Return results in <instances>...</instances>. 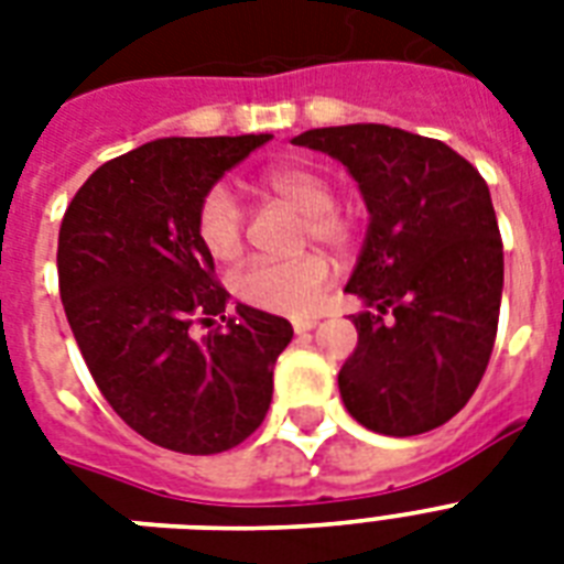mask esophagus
I'll list each match as a JSON object with an SVG mask.
<instances>
[{"label":"esophagus","mask_w":564,"mask_h":564,"mask_svg":"<svg viewBox=\"0 0 564 564\" xmlns=\"http://www.w3.org/2000/svg\"><path fill=\"white\" fill-rule=\"evenodd\" d=\"M292 327H295V334L304 336V334H310L313 327H316V318H295V322H292Z\"/></svg>","instance_id":"esophagus-1"}]
</instances>
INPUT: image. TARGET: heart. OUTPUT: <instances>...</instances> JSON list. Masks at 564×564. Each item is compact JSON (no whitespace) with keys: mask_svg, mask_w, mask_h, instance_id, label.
<instances>
[{"mask_svg":"<svg viewBox=\"0 0 564 564\" xmlns=\"http://www.w3.org/2000/svg\"><path fill=\"white\" fill-rule=\"evenodd\" d=\"M263 184L274 195L307 213L304 237L345 246L351 239V221L336 210L334 184L304 163H283L263 172ZM198 239L210 257L230 263L246 248V210L228 184H213L198 204ZM330 281V263L322 254H301L292 260H254L234 278V292L260 310L274 313H310L318 307Z\"/></svg>","mask_w":564,"mask_h":564,"instance_id":"obj_1","label":"heart"}]
</instances>
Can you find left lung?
Instances as JSON below:
<instances>
[{
  "label": "left lung",
  "instance_id": "8db88e82",
  "mask_svg": "<svg viewBox=\"0 0 564 564\" xmlns=\"http://www.w3.org/2000/svg\"><path fill=\"white\" fill-rule=\"evenodd\" d=\"M351 172L369 230L345 292L362 299L339 371L345 410L383 436L442 427L480 386L498 336L503 242L463 154L401 128H313L292 140Z\"/></svg>",
  "mask_w": 564,
  "mask_h": 564
}]
</instances>
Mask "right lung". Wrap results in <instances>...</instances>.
<instances>
[{"label":"right lung","instance_id":"1","mask_svg":"<svg viewBox=\"0 0 564 564\" xmlns=\"http://www.w3.org/2000/svg\"><path fill=\"white\" fill-rule=\"evenodd\" d=\"M272 134L163 137L101 163L57 234L66 322L128 427L178 454H221L263 424L292 325L237 304L198 239V204ZM226 322L202 340L195 321Z\"/></svg>","mask_w":564,"mask_h":564}]
</instances>
